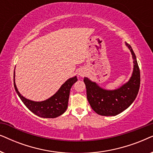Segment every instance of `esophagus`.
I'll use <instances>...</instances> for the list:
<instances>
[{"label": "esophagus", "instance_id": "esophagus-1", "mask_svg": "<svg viewBox=\"0 0 153 153\" xmlns=\"http://www.w3.org/2000/svg\"><path fill=\"white\" fill-rule=\"evenodd\" d=\"M79 76H83L85 75V72L84 71H79Z\"/></svg>", "mask_w": 153, "mask_h": 153}]
</instances>
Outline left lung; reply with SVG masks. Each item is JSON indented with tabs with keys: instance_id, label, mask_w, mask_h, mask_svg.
Returning a JSON list of instances; mask_svg holds the SVG:
<instances>
[{
	"instance_id": "8db88e82",
	"label": "left lung",
	"mask_w": 153,
	"mask_h": 153,
	"mask_svg": "<svg viewBox=\"0 0 153 153\" xmlns=\"http://www.w3.org/2000/svg\"><path fill=\"white\" fill-rule=\"evenodd\" d=\"M125 44L130 50L134 60L133 73L128 82L118 89L108 91L100 88L86 77L83 79L88 101L94 111L101 116H112L120 114L133 103L139 93L140 70L131 47L129 44Z\"/></svg>"
}]
</instances>
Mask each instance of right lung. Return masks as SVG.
Instances as JSON below:
<instances>
[{
	"label": "right lung",
	"instance_id": "right-lung-1",
	"mask_svg": "<svg viewBox=\"0 0 153 153\" xmlns=\"http://www.w3.org/2000/svg\"><path fill=\"white\" fill-rule=\"evenodd\" d=\"M14 76H15V73L14 72V88L23 103L33 114L45 118H56L65 111L68 105L70 89L72 85L77 81L76 76L69 79L52 97L42 102H34L26 99L19 93L16 86Z\"/></svg>",
	"mask_w": 153,
	"mask_h": 153
}]
</instances>
